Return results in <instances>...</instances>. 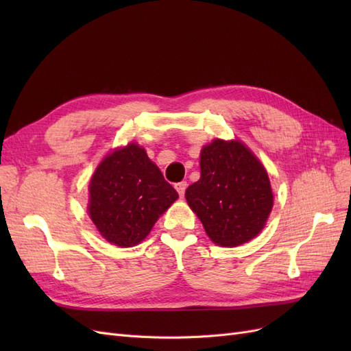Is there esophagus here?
Wrapping results in <instances>:
<instances>
[{
    "instance_id": "esophagus-1",
    "label": "esophagus",
    "mask_w": 351,
    "mask_h": 351,
    "mask_svg": "<svg viewBox=\"0 0 351 351\" xmlns=\"http://www.w3.org/2000/svg\"><path fill=\"white\" fill-rule=\"evenodd\" d=\"M186 187H187V182H180V183H177V184H176V189H177V192H178L180 197H183V196H184Z\"/></svg>"
}]
</instances>
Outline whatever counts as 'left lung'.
Returning <instances> with one entry per match:
<instances>
[{
	"instance_id": "obj_1",
	"label": "left lung",
	"mask_w": 351,
	"mask_h": 351,
	"mask_svg": "<svg viewBox=\"0 0 351 351\" xmlns=\"http://www.w3.org/2000/svg\"><path fill=\"white\" fill-rule=\"evenodd\" d=\"M186 199L209 239L231 247L259 234L274 202L263 165L237 141H214L202 149L200 178Z\"/></svg>"
}]
</instances>
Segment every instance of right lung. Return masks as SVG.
Segmentation results:
<instances>
[{
    "label": "right lung",
    "mask_w": 351,
    "mask_h": 351,
    "mask_svg": "<svg viewBox=\"0 0 351 351\" xmlns=\"http://www.w3.org/2000/svg\"><path fill=\"white\" fill-rule=\"evenodd\" d=\"M89 193L93 224L104 239L120 247L141 243L178 197L143 147L134 143L104 159L90 180Z\"/></svg>",
    "instance_id": "right-lung-1"
}]
</instances>
